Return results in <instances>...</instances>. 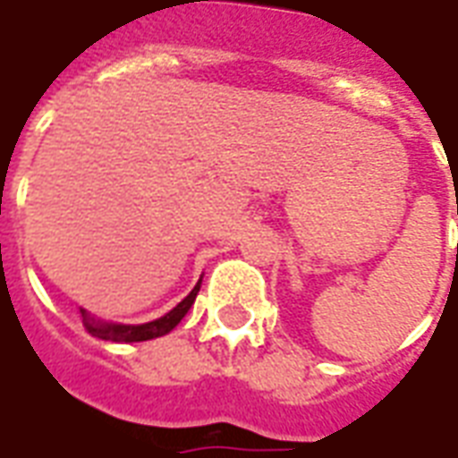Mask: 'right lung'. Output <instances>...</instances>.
<instances>
[{
	"mask_svg": "<svg viewBox=\"0 0 458 458\" xmlns=\"http://www.w3.org/2000/svg\"><path fill=\"white\" fill-rule=\"evenodd\" d=\"M202 283V280H199ZM199 283H197L192 293H190L188 298L178 302V305L170 310L168 315H163L160 319H153L148 325H139V327H126V325H102V322H97L92 317L85 312V310H80V315H82V327L88 329V335L97 336V339H105V342H146V339H156V336L168 335L173 327L178 325L182 317L188 315V310L195 302L197 293H199Z\"/></svg>",
	"mask_w": 458,
	"mask_h": 458,
	"instance_id": "add662e5",
	"label": "right lung"
}]
</instances>
